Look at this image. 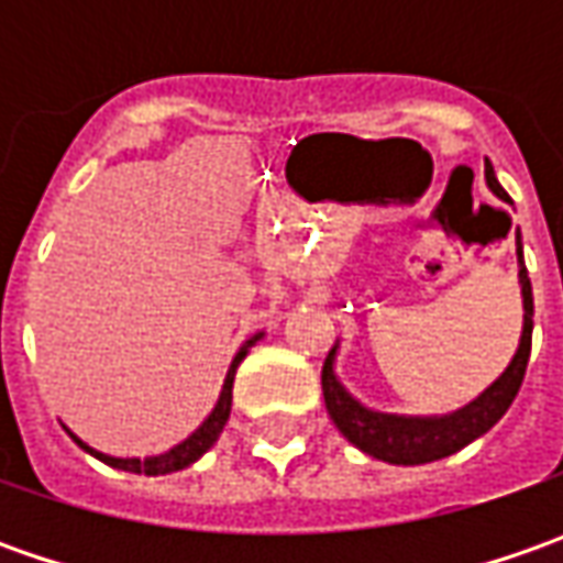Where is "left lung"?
<instances>
[{"instance_id": "1", "label": "left lung", "mask_w": 563, "mask_h": 563, "mask_svg": "<svg viewBox=\"0 0 563 563\" xmlns=\"http://www.w3.org/2000/svg\"><path fill=\"white\" fill-rule=\"evenodd\" d=\"M486 185L488 190L510 203L508 190L498 185L495 168L486 165ZM517 278H520V297H523V332L517 354L508 363V369L488 385L479 398H473L464 407L451 410V413H435V417H407V413H382L366 404H360L335 373L338 344L329 351L325 366H322V395H325V410L338 426V432L351 444H357L363 454L385 461V464L417 466L429 461H442L448 454L461 451L470 442H476L479 435H486L495 422L508 413V407L517 398L523 373L530 363L532 344V285L527 266H523V241H520V228H517Z\"/></svg>"}]
</instances>
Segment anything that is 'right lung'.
<instances>
[{
    "label": "right lung",
    "instance_id": "add662e5",
    "mask_svg": "<svg viewBox=\"0 0 563 563\" xmlns=\"http://www.w3.org/2000/svg\"><path fill=\"white\" fill-rule=\"evenodd\" d=\"M260 338H263V332H256L253 338H247V341L241 344V351L234 354V360H231V366H228V373H225V382H222L219 400H216V407L209 410V417H206V420L200 422V426H197L190 435H187L185 442H178L175 448H168L165 454H153V457H112V454H102V451L90 448L87 442H80V439H77L68 426H62V429L71 435V442H75L77 448H84L87 454H93L97 461L115 466V470H124V473H143V476H165V473H178V470H185V466L197 464L206 451L219 442V435H222V429H225V422H228V413H231V388H234V373H238L241 360L247 357L250 347H253Z\"/></svg>",
    "mask_w": 563,
    "mask_h": 563
}]
</instances>
